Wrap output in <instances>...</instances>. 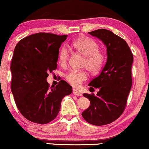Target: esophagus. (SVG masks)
Returning a JSON list of instances; mask_svg holds the SVG:
<instances>
[{
	"label": "esophagus",
	"instance_id": "34e87169",
	"mask_svg": "<svg viewBox=\"0 0 149 149\" xmlns=\"http://www.w3.org/2000/svg\"><path fill=\"white\" fill-rule=\"evenodd\" d=\"M73 94L76 96H82V93L80 92H78V90L76 89H73Z\"/></svg>",
	"mask_w": 149,
	"mask_h": 149
}]
</instances>
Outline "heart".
I'll use <instances>...</instances> for the list:
<instances>
[{
    "instance_id": "obj_1",
    "label": "heart",
    "mask_w": 149,
    "mask_h": 149,
    "mask_svg": "<svg viewBox=\"0 0 149 149\" xmlns=\"http://www.w3.org/2000/svg\"><path fill=\"white\" fill-rule=\"evenodd\" d=\"M71 46L77 52L84 55L82 66L92 73H97L102 69L106 61V54L99 48V44L88 37H80L73 40ZM69 51L65 45L61 46L58 52V61L61 65H66L69 60ZM88 78L85 70H70L65 75L66 81L74 87H79Z\"/></svg>"
}]
</instances>
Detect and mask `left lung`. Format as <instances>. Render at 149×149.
<instances>
[{"mask_svg":"<svg viewBox=\"0 0 149 149\" xmlns=\"http://www.w3.org/2000/svg\"><path fill=\"white\" fill-rule=\"evenodd\" d=\"M88 33L107 46V61L89 84L90 89H100L97 95L83 94L90 101V106L82 116L94 125H105L118 118L125 109L132 83L133 54L125 40L111 31L101 29Z\"/></svg>","mask_w":149,"mask_h":149,"instance_id":"obj_1","label":"left lung"}]
</instances>
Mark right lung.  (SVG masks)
Returning a JSON list of instances; mask_svg holds the SVG:
<instances>
[{
	"instance_id": "right-lung-1",
	"label": "right lung",
	"mask_w": 149,
	"mask_h": 149,
	"mask_svg": "<svg viewBox=\"0 0 149 149\" xmlns=\"http://www.w3.org/2000/svg\"><path fill=\"white\" fill-rule=\"evenodd\" d=\"M67 35L38 33L24 38L15 47L10 69L11 90L25 118L46 124L59 113L63 97L72 92L64 80L49 87L46 78L57 67L59 47Z\"/></svg>"
}]
</instances>
